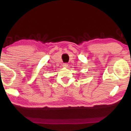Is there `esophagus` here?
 <instances>
[{
  "instance_id": "1",
  "label": "esophagus",
  "mask_w": 131,
  "mask_h": 131,
  "mask_svg": "<svg viewBox=\"0 0 131 131\" xmlns=\"http://www.w3.org/2000/svg\"><path fill=\"white\" fill-rule=\"evenodd\" d=\"M68 63H63V67H68Z\"/></svg>"
}]
</instances>
